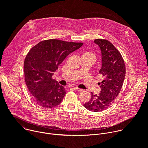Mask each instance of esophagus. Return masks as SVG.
I'll list each match as a JSON object with an SVG mask.
<instances>
[{
    "mask_svg": "<svg viewBox=\"0 0 148 148\" xmlns=\"http://www.w3.org/2000/svg\"><path fill=\"white\" fill-rule=\"evenodd\" d=\"M73 89H74L75 91H82L83 90L82 89L79 88H78V87H74Z\"/></svg>",
    "mask_w": 148,
    "mask_h": 148,
    "instance_id": "1",
    "label": "esophagus"
}]
</instances>
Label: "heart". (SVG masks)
I'll use <instances>...</instances> for the list:
<instances>
[{"instance_id": "heart-1", "label": "heart", "mask_w": 148, "mask_h": 148, "mask_svg": "<svg viewBox=\"0 0 148 148\" xmlns=\"http://www.w3.org/2000/svg\"><path fill=\"white\" fill-rule=\"evenodd\" d=\"M83 55H85V56H90L95 57L94 54L90 52V51H86V52H85V53H84L83 54Z\"/></svg>"}]
</instances>
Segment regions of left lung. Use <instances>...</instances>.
I'll return each instance as SVG.
<instances>
[{
	"mask_svg": "<svg viewBox=\"0 0 148 148\" xmlns=\"http://www.w3.org/2000/svg\"><path fill=\"white\" fill-rule=\"evenodd\" d=\"M94 43L101 50L102 67L99 74L103 77L101 93L91 94L90 101L84 105L89 111L99 112L110 107L122 87L125 77V65L119 51L107 40L95 39Z\"/></svg>",
	"mask_w": 148,
	"mask_h": 148,
	"instance_id": "1",
	"label": "left lung"
}]
</instances>
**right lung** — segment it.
I'll return each instance as SVG.
<instances>
[{"instance_id":"right-lung-1","label":"right lung","mask_w":148,"mask_h":148,"mask_svg":"<svg viewBox=\"0 0 148 148\" xmlns=\"http://www.w3.org/2000/svg\"><path fill=\"white\" fill-rule=\"evenodd\" d=\"M82 45L50 39L39 42L29 51L24 61L25 82L32 98L40 106L51 108L61 102L66 91L52 76L66 57Z\"/></svg>"}]
</instances>
